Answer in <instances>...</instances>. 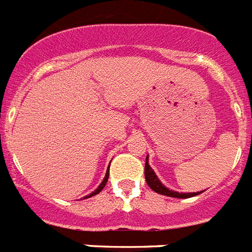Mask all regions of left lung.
Masks as SVG:
<instances>
[{"instance_id": "left-lung-1", "label": "left lung", "mask_w": 252, "mask_h": 252, "mask_svg": "<svg viewBox=\"0 0 252 252\" xmlns=\"http://www.w3.org/2000/svg\"><path fill=\"white\" fill-rule=\"evenodd\" d=\"M145 178L149 187L151 188L152 191L158 192L160 194H164V196H169V197H175V198H188V197H193L196 194L202 193L201 192H192V193H182V192L173 191V189H169L165 186L162 185L161 182L158 181V175L155 174V172L152 170V168L149 164V156L146 158V164H145Z\"/></svg>"}]
</instances>
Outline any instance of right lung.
Listing matches in <instances>:
<instances>
[{
  "instance_id": "right-lung-1",
  "label": "right lung",
  "mask_w": 252,
  "mask_h": 252,
  "mask_svg": "<svg viewBox=\"0 0 252 252\" xmlns=\"http://www.w3.org/2000/svg\"><path fill=\"white\" fill-rule=\"evenodd\" d=\"M107 179H109V170H107V172H106V175H105V178H103V181L101 182V185L98 186V187H97L96 189H94V191L92 192V193H91V194H87V196H86V197H84V198L92 197V196H94V194L100 193V192L102 191V188L105 187V186H106V183H107Z\"/></svg>"
}]
</instances>
